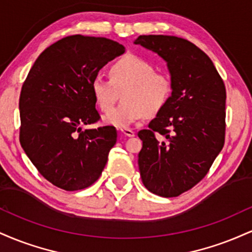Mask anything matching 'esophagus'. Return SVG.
<instances>
[{
  "instance_id": "esophagus-1",
  "label": "esophagus",
  "mask_w": 252,
  "mask_h": 252,
  "mask_svg": "<svg viewBox=\"0 0 252 252\" xmlns=\"http://www.w3.org/2000/svg\"><path fill=\"white\" fill-rule=\"evenodd\" d=\"M121 132H122L123 135L128 136V137H134V136H135L134 130H131L129 128H122V129H121Z\"/></svg>"
}]
</instances>
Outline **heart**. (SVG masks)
I'll return each instance as SVG.
<instances>
[{"label":"heart","mask_w":252,"mask_h":252,"mask_svg":"<svg viewBox=\"0 0 252 252\" xmlns=\"http://www.w3.org/2000/svg\"><path fill=\"white\" fill-rule=\"evenodd\" d=\"M109 74L110 78L96 76L92 79V96L104 114L110 112L104 117L105 123L121 129L162 111L174 91L169 73L156 71L152 63L135 54L116 60L110 66ZM121 94L124 104L113 112Z\"/></svg>","instance_id":"heart-1"}]
</instances>
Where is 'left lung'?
Masks as SVG:
<instances>
[{
  "instance_id": "1",
  "label": "left lung",
  "mask_w": 252,
  "mask_h": 252,
  "mask_svg": "<svg viewBox=\"0 0 252 252\" xmlns=\"http://www.w3.org/2000/svg\"><path fill=\"white\" fill-rule=\"evenodd\" d=\"M135 43L163 58L174 80L166 108L138 131L143 185L173 198L199 184L224 147L226 90L212 60L189 40L140 35Z\"/></svg>"
}]
</instances>
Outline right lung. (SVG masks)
I'll use <instances>...</instances> for the list:
<instances>
[{
  "label": "right lung",
  "instance_id": "add662e5",
  "mask_svg": "<svg viewBox=\"0 0 252 252\" xmlns=\"http://www.w3.org/2000/svg\"><path fill=\"white\" fill-rule=\"evenodd\" d=\"M124 53L106 37L71 35L40 54L20 94V143L37 172L65 190L88 189L102 174L117 130H83L100 120L91 82Z\"/></svg>",
  "mask_w": 252,
  "mask_h": 252
}]
</instances>
